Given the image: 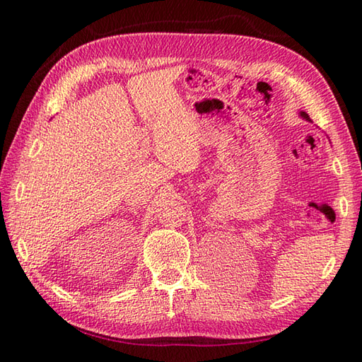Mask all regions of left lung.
Masks as SVG:
<instances>
[{
  "instance_id": "8db88e82",
  "label": "left lung",
  "mask_w": 362,
  "mask_h": 362,
  "mask_svg": "<svg viewBox=\"0 0 362 362\" xmlns=\"http://www.w3.org/2000/svg\"><path fill=\"white\" fill-rule=\"evenodd\" d=\"M300 117H302V118L306 119V121H311L310 117H308V113H306V112H300Z\"/></svg>"
}]
</instances>
